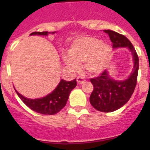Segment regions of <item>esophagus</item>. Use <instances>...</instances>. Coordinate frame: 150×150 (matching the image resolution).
<instances>
[{"instance_id":"esophagus-1","label":"esophagus","mask_w":150,"mask_h":150,"mask_svg":"<svg viewBox=\"0 0 150 150\" xmlns=\"http://www.w3.org/2000/svg\"><path fill=\"white\" fill-rule=\"evenodd\" d=\"M76 81H77V83H79V84H83V83H85V81H86V79H85L84 77H83V76H78V77L76 78Z\"/></svg>"}]
</instances>
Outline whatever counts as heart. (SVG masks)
Masks as SVG:
<instances>
[{
	"instance_id": "obj_1",
	"label": "heart",
	"mask_w": 150,
	"mask_h": 150,
	"mask_svg": "<svg viewBox=\"0 0 150 150\" xmlns=\"http://www.w3.org/2000/svg\"><path fill=\"white\" fill-rule=\"evenodd\" d=\"M69 56L64 57V62L68 67L76 71L78 64L84 62L88 73L96 74L101 72L107 65L111 55L110 46L91 37H83L75 40L68 51Z\"/></svg>"
}]
</instances>
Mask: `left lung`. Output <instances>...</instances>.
Masks as SVG:
<instances>
[{"instance_id":"1","label":"left lung","mask_w":150,"mask_h":150,"mask_svg":"<svg viewBox=\"0 0 150 150\" xmlns=\"http://www.w3.org/2000/svg\"><path fill=\"white\" fill-rule=\"evenodd\" d=\"M104 31L109 35L113 48L128 47L134 60L133 71L125 80L117 81L111 79L107 71L90 79L94 87L89 98L91 106L100 112H110L120 109L131 98L137 85L139 59L134 47L126 37L111 30Z\"/></svg>"}]
</instances>
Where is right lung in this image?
<instances>
[{"instance_id":"add662e5","label":"right lung","mask_w":150,"mask_h":150,"mask_svg":"<svg viewBox=\"0 0 150 150\" xmlns=\"http://www.w3.org/2000/svg\"><path fill=\"white\" fill-rule=\"evenodd\" d=\"M50 32L43 31V32H33L30 35H48ZM54 34V32H52ZM76 86V79L72 81H65L62 79L58 86L54 89L52 92L48 95L38 99H29L22 96L15 89L18 96L21 100L26 104V106L32 110L44 115H54L59 112L67 104L69 95L71 91Z\"/></svg>"}]
</instances>
